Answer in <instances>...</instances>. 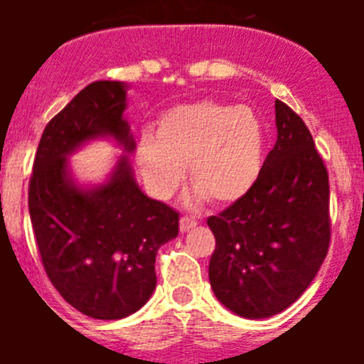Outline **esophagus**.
<instances>
[{
  "label": "esophagus",
  "mask_w": 364,
  "mask_h": 364,
  "mask_svg": "<svg viewBox=\"0 0 364 364\" xmlns=\"http://www.w3.org/2000/svg\"><path fill=\"white\" fill-rule=\"evenodd\" d=\"M195 226H197V220H195V218H189V217L180 218V231H182V233L193 230Z\"/></svg>",
  "instance_id": "1"
}]
</instances>
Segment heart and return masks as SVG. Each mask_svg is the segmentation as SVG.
<instances>
[{"label": "heart", "instance_id": "1", "mask_svg": "<svg viewBox=\"0 0 364 364\" xmlns=\"http://www.w3.org/2000/svg\"><path fill=\"white\" fill-rule=\"evenodd\" d=\"M268 131L250 105L200 100L162 112L154 133L138 138L134 160L154 197L169 198L189 167L193 200L230 205L260 180Z\"/></svg>", "mask_w": 364, "mask_h": 364}]
</instances>
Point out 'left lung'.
I'll list each match as a JSON object with an SVG mask.
<instances>
[{"mask_svg":"<svg viewBox=\"0 0 364 364\" xmlns=\"http://www.w3.org/2000/svg\"><path fill=\"white\" fill-rule=\"evenodd\" d=\"M277 142L253 191L208 218L215 235L210 282L218 301L246 319L294 304L330 246L328 171L297 112L275 100Z\"/></svg>","mask_w":364,"mask_h":364,"instance_id":"obj_1","label":"left lung"}]
</instances>
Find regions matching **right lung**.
<instances>
[{
  "label": "right lung",
  "instance_id": "add662e5",
  "mask_svg": "<svg viewBox=\"0 0 364 364\" xmlns=\"http://www.w3.org/2000/svg\"><path fill=\"white\" fill-rule=\"evenodd\" d=\"M127 85L95 82L47 124L28 184V213L41 262L63 299L92 319H124L149 301L154 259L178 235V213L138 188L122 154L104 184L80 186L69 159L83 144L134 140L124 118Z\"/></svg>",
  "mask_w": 364,
  "mask_h": 364
}]
</instances>
